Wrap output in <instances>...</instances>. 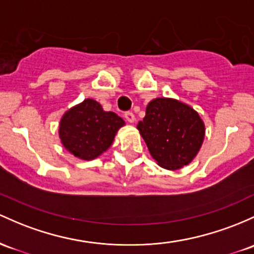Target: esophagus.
I'll return each instance as SVG.
<instances>
[{"instance_id":"obj_1","label":"esophagus","mask_w":254,"mask_h":254,"mask_svg":"<svg viewBox=\"0 0 254 254\" xmlns=\"http://www.w3.org/2000/svg\"><path fill=\"white\" fill-rule=\"evenodd\" d=\"M124 117H125V119H127V122L130 123V124L135 122V116H133L132 112H127L124 114Z\"/></svg>"}]
</instances>
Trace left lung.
<instances>
[{
  "instance_id": "left-lung-1",
  "label": "left lung",
  "mask_w": 254,
  "mask_h": 254,
  "mask_svg": "<svg viewBox=\"0 0 254 254\" xmlns=\"http://www.w3.org/2000/svg\"><path fill=\"white\" fill-rule=\"evenodd\" d=\"M137 130L158 165L171 171L191 163L205 138V124L199 113L171 97L153 99Z\"/></svg>"
}]
</instances>
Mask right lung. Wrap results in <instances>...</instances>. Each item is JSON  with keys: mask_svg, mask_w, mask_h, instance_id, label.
Segmentation results:
<instances>
[{"mask_svg": "<svg viewBox=\"0 0 254 254\" xmlns=\"http://www.w3.org/2000/svg\"><path fill=\"white\" fill-rule=\"evenodd\" d=\"M125 122L114 112L104 111L94 99H85L64 113L59 123V137L71 154L93 160L112 146Z\"/></svg>", "mask_w": 254, "mask_h": 254, "instance_id": "obj_1", "label": "right lung"}]
</instances>
